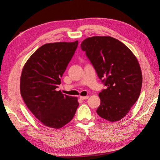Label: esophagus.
<instances>
[{"instance_id":"esophagus-1","label":"esophagus","mask_w":160,"mask_h":160,"mask_svg":"<svg viewBox=\"0 0 160 160\" xmlns=\"http://www.w3.org/2000/svg\"><path fill=\"white\" fill-rule=\"evenodd\" d=\"M79 98L82 100H85V99H88L89 98V96H80Z\"/></svg>"}]
</instances>
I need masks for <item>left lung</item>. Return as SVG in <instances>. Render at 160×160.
Masks as SVG:
<instances>
[{"label": "left lung", "mask_w": 160, "mask_h": 160, "mask_svg": "<svg viewBox=\"0 0 160 160\" xmlns=\"http://www.w3.org/2000/svg\"><path fill=\"white\" fill-rule=\"evenodd\" d=\"M99 78L105 86L96 112L109 122L124 118L141 92L142 75L136 57L123 42L111 37L95 36L81 44Z\"/></svg>", "instance_id": "1"}]
</instances>
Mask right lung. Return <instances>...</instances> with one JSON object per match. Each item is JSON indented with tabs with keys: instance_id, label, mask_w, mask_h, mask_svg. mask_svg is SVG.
I'll return each instance as SVG.
<instances>
[{
	"instance_id": "right-lung-1",
	"label": "right lung",
	"mask_w": 160,
	"mask_h": 160,
	"mask_svg": "<svg viewBox=\"0 0 160 160\" xmlns=\"http://www.w3.org/2000/svg\"><path fill=\"white\" fill-rule=\"evenodd\" d=\"M78 46V41L43 45L24 66L21 94L27 108L45 126L59 129L73 118L77 98L57 91Z\"/></svg>"
}]
</instances>
